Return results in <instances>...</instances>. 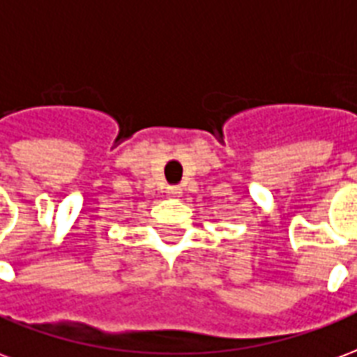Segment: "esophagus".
I'll use <instances>...</instances> for the list:
<instances>
[{
  "instance_id": "34e87169",
  "label": "esophagus",
  "mask_w": 357,
  "mask_h": 357,
  "mask_svg": "<svg viewBox=\"0 0 357 357\" xmlns=\"http://www.w3.org/2000/svg\"><path fill=\"white\" fill-rule=\"evenodd\" d=\"M167 196L171 197V199H178V197L182 196V188L181 186H169Z\"/></svg>"
}]
</instances>
